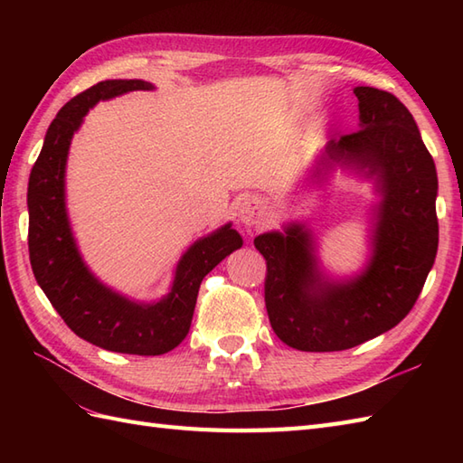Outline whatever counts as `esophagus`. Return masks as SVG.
Masks as SVG:
<instances>
[{"mask_svg": "<svg viewBox=\"0 0 463 463\" xmlns=\"http://www.w3.org/2000/svg\"><path fill=\"white\" fill-rule=\"evenodd\" d=\"M239 221L244 224V226H252L257 224L260 221L262 216V206L257 199H250V196H247V199H242L239 203Z\"/></svg>", "mask_w": 463, "mask_h": 463, "instance_id": "obj_1", "label": "esophagus"}]
</instances>
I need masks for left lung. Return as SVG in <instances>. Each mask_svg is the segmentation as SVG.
Returning a JSON list of instances; mask_svg holds the SVG:
<instances>
[{"mask_svg": "<svg viewBox=\"0 0 463 463\" xmlns=\"http://www.w3.org/2000/svg\"><path fill=\"white\" fill-rule=\"evenodd\" d=\"M360 129L330 139L308 184L336 166L370 179L380 196L370 219V259L332 279L302 222L254 239L267 260L264 302L274 334L302 352H336L394 328L414 307L438 252V175L414 117L388 91L354 87Z\"/></svg>", "mask_w": 463, "mask_h": 463, "instance_id": "1", "label": "left lung"}]
</instances>
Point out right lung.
<instances>
[{
  "label": "right lung",
  "instance_id": "right-lung-1",
  "mask_svg": "<svg viewBox=\"0 0 463 463\" xmlns=\"http://www.w3.org/2000/svg\"><path fill=\"white\" fill-rule=\"evenodd\" d=\"M151 90L155 85L143 80H109L65 103L49 125L27 186L29 260L45 297L80 338L137 356H159L179 346L189 334L203 279L242 247L231 222L193 242L176 262L169 294L155 302L131 300L113 290L83 262L65 206L69 145L97 103Z\"/></svg>",
  "mask_w": 463,
  "mask_h": 463
}]
</instances>
